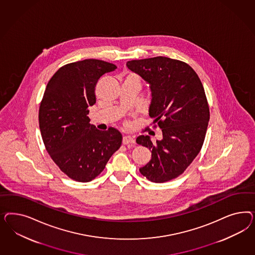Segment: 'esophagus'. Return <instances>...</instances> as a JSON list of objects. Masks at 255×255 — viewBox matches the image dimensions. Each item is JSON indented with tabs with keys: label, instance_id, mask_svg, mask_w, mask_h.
I'll list each match as a JSON object with an SVG mask.
<instances>
[{
	"label": "esophagus",
	"instance_id": "obj_1",
	"mask_svg": "<svg viewBox=\"0 0 255 255\" xmlns=\"http://www.w3.org/2000/svg\"><path fill=\"white\" fill-rule=\"evenodd\" d=\"M123 143L124 145H128V144H133L134 143V139L132 138L130 135H125L123 138Z\"/></svg>",
	"mask_w": 255,
	"mask_h": 255
}]
</instances>
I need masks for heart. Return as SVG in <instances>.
Instances as JSON below:
<instances>
[{
	"label": "heart",
	"mask_w": 255,
	"mask_h": 255,
	"mask_svg": "<svg viewBox=\"0 0 255 255\" xmlns=\"http://www.w3.org/2000/svg\"><path fill=\"white\" fill-rule=\"evenodd\" d=\"M131 76H133V75H131ZM135 77H136V76H135Z\"/></svg>",
	"instance_id": "b5f03b06"
}]
</instances>
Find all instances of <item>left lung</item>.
Returning a JSON list of instances; mask_svg holds the SVG:
<instances>
[{"label": "left lung", "instance_id": "8db88e82", "mask_svg": "<svg viewBox=\"0 0 255 255\" xmlns=\"http://www.w3.org/2000/svg\"><path fill=\"white\" fill-rule=\"evenodd\" d=\"M126 65L150 86L148 114L162 132L156 143L148 135L136 138L151 150V160L139 171L155 183L178 178L199 153L209 124V104L200 78L186 62L162 56Z\"/></svg>", "mask_w": 255, "mask_h": 255}]
</instances>
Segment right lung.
Listing matches in <instances>:
<instances>
[{"label": "right lung", "instance_id": "1", "mask_svg": "<svg viewBox=\"0 0 255 255\" xmlns=\"http://www.w3.org/2000/svg\"><path fill=\"white\" fill-rule=\"evenodd\" d=\"M113 63L88 59L63 65L50 78L39 108V127L46 151L70 178L89 182L99 176L121 147L115 128L100 131L90 124L95 85Z\"/></svg>", "mask_w": 255, "mask_h": 255}]
</instances>
